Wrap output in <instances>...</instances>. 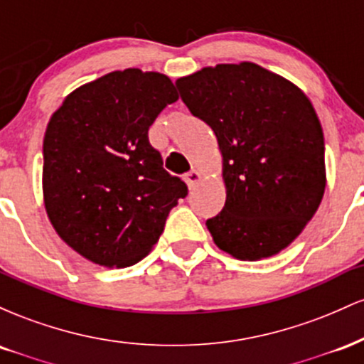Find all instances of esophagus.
Masks as SVG:
<instances>
[{
	"mask_svg": "<svg viewBox=\"0 0 364 364\" xmlns=\"http://www.w3.org/2000/svg\"><path fill=\"white\" fill-rule=\"evenodd\" d=\"M185 181L188 183V188H195L200 181H202V174H200V171L191 169L190 173L185 174Z\"/></svg>",
	"mask_w": 364,
	"mask_h": 364,
	"instance_id": "34e87169",
	"label": "esophagus"
}]
</instances>
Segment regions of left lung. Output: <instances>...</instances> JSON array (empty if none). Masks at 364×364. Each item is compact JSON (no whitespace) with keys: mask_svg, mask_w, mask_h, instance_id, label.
<instances>
[{"mask_svg":"<svg viewBox=\"0 0 364 364\" xmlns=\"http://www.w3.org/2000/svg\"><path fill=\"white\" fill-rule=\"evenodd\" d=\"M191 114L214 129L224 208L212 240L237 260L287 248L315 215L327 185L323 129L298 85L252 61L205 66L176 80Z\"/></svg>","mask_w":364,"mask_h":364,"instance_id":"1","label":"left lung"}]
</instances>
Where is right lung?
Instances as JSON below:
<instances>
[{
  "instance_id": "obj_1",
  "label": "right lung",
  "mask_w": 364,
  "mask_h": 364,
  "mask_svg": "<svg viewBox=\"0 0 364 364\" xmlns=\"http://www.w3.org/2000/svg\"><path fill=\"white\" fill-rule=\"evenodd\" d=\"M178 99L166 75L127 68L83 83L53 112L43 144L44 208L58 236L89 262L135 265L188 195L149 144V128Z\"/></svg>"
}]
</instances>
